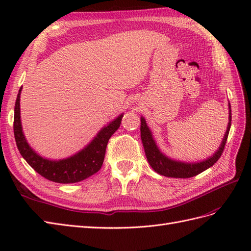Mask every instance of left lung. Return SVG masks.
Returning <instances> with one entry per match:
<instances>
[{"instance_id":"1","label":"left lung","mask_w":251,"mask_h":251,"mask_svg":"<svg viewBox=\"0 0 251 251\" xmlns=\"http://www.w3.org/2000/svg\"><path fill=\"white\" fill-rule=\"evenodd\" d=\"M230 106V113H228V125L226 131V135L223 137V140L221 146L214 155L211 157L205 159V161L200 163H184L179 161H174V159L167 157L166 155L158 150L155 141L153 139L152 132L149 129V127L146 123V120L141 117V140L143 143V148L146 151V156L149 164L151 167L155 170L159 175L165 176V177L170 178H191L197 176L199 174L202 173L204 170L211 167L218 159L220 158L221 154L225 150L226 143L227 140L228 131L231 128V121H232V113H231V105Z\"/></svg>"}]
</instances>
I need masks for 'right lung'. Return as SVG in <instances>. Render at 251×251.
<instances>
[{"label":"right lung","mask_w":251,"mask_h":251,"mask_svg":"<svg viewBox=\"0 0 251 251\" xmlns=\"http://www.w3.org/2000/svg\"><path fill=\"white\" fill-rule=\"evenodd\" d=\"M20 93L17 95L14 114V135L18 150L26 163L42 177L57 183H75L95 175L101 168L111 136L119 128L123 114L103 127L89 145L75 155L59 161L41 157L32 150L23 132L20 121Z\"/></svg>","instance_id":"1"}]
</instances>
